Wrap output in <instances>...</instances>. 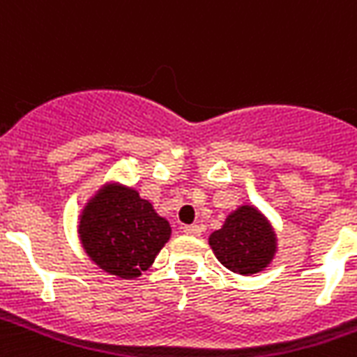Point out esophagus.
<instances>
[{
	"instance_id": "1",
	"label": "esophagus",
	"mask_w": 357,
	"mask_h": 357,
	"mask_svg": "<svg viewBox=\"0 0 357 357\" xmlns=\"http://www.w3.org/2000/svg\"><path fill=\"white\" fill-rule=\"evenodd\" d=\"M183 233L185 235H193V237H197V235H201L202 233V227L201 225H183Z\"/></svg>"
}]
</instances>
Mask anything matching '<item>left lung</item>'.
Returning a JSON list of instances; mask_svg holds the SVG:
<instances>
[{
  "instance_id": "1",
  "label": "left lung",
  "mask_w": 357,
  "mask_h": 357,
  "mask_svg": "<svg viewBox=\"0 0 357 357\" xmlns=\"http://www.w3.org/2000/svg\"><path fill=\"white\" fill-rule=\"evenodd\" d=\"M210 247L225 268L252 275L268 268L275 255V233L255 206H241L227 216L222 229L210 235Z\"/></svg>"
}]
</instances>
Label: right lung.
Listing matches in <instances>:
<instances>
[{"label":"right lung","instance_id":"1","mask_svg":"<svg viewBox=\"0 0 357 357\" xmlns=\"http://www.w3.org/2000/svg\"><path fill=\"white\" fill-rule=\"evenodd\" d=\"M78 233L84 250L99 268L133 279L155 262L172 229L135 189L109 183L86 204Z\"/></svg>","mask_w":357,"mask_h":357}]
</instances>
